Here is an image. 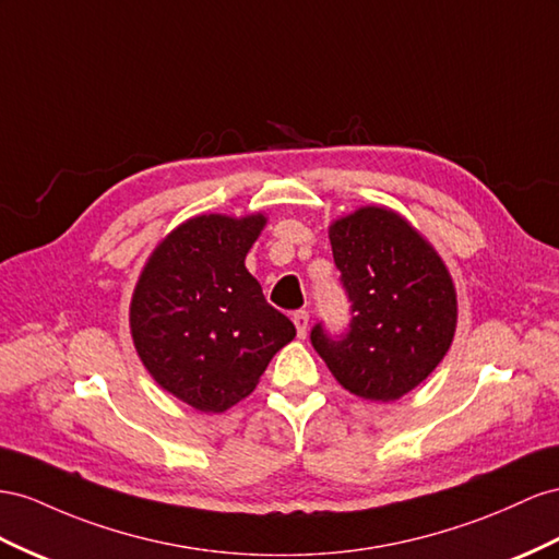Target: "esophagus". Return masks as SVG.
<instances>
[{"mask_svg":"<svg viewBox=\"0 0 559 559\" xmlns=\"http://www.w3.org/2000/svg\"><path fill=\"white\" fill-rule=\"evenodd\" d=\"M292 320H294V324H296V334H298V338H306V334H308V324H310V314H308L306 310H296Z\"/></svg>","mask_w":559,"mask_h":559,"instance_id":"esophagus-1","label":"esophagus"}]
</instances>
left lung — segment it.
<instances>
[{"mask_svg": "<svg viewBox=\"0 0 559 559\" xmlns=\"http://www.w3.org/2000/svg\"><path fill=\"white\" fill-rule=\"evenodd\" d=\"M350 320L341 334L322 322L310 343L355 395L392 402L440 365L456 331V292L440 255L409 223L365 206L329 228Z\"/></svg>", "mask_w": 559, "mask_h": 559, "instance_id": "obj_1", "label": "left lung"}]
</instances>
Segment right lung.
<instances>
[{
    "label": "right lung",
    "mask_w": 559,
    "mask_h": 559,
    "mask_svg": "<svg viewBox=\"0 0 559 559\" xmlns=\"http://www.w3.org/2000/svg\"><path fill=\"white\" fill-rule=\"evenodd\" d=\"M265 218L198 216L150 255L131 300V334L145 369L206 414L230 409L296 336L245 267Z\"/></svg>",
    "instance_id": "right-lung-1"
}]
</instances>
